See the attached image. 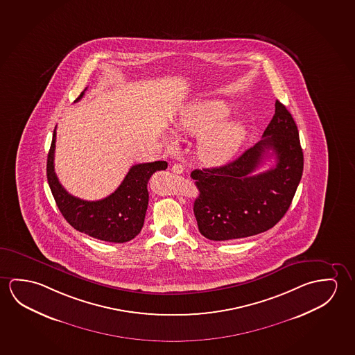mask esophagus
Instances as JSON below:
<instances>
[{
	"label": "esophagus",
	"instance_id": "34e87169",
	"mask_svg": "<svg viewBox=\"0 0 355 355\" xmlns=\"http://www.w3.org/2000/svg\"><path fill=\"white\" fill-rule=\"evenodd\" d=\"M171 170H173V173H175V174H182V173L185 171V168H184V165H181V164H174V165L171 166Z\"/></svg>",
	"mask_w": 355,
	"mask_h": 355
}]
</instances>
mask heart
Instances as JSON below:
<instances>
[{
    "instance_id": "1",
    "label": "heart",
    "mask_w": 355,
    "mask_h": 355,
    "mask_svg": "<svg viewBox=\"0 0 355 355\" xmlns=\"http://www.w3.org/2000/svg\"><path fill=\"white\" fill-rule=\"evenodd\" d=\"M228 114L230 110L222 102H192L175 119V133L198 138L197 155L202 163L223 165L236 155L247 135L245 125L239 121L220 123ZM166 144L175 148L176 141L170 138Z\"/></svg>"
}]
</instances>
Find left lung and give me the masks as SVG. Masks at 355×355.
I'll return each instance as SVG.
<instances>
[{"instance_id": "obj_1", "label": "left lung", "mask_w": 355, "mask_h": 355, "mask_svg": "<svg viewBox=\"0 0 355 355\" xmlns=\"http://www.w3.org/2000/svg\"><path fill=\"white\" fill-rule=\"evenodd\" d=\"M270 156L276 165L255 175ZM302 171L297 125L276 100L275 114L261 141L231 163L192 171L200 192L193 203L198 231L211 241H232L270 230L293 202Z\"/></svg>"}]
</instances>
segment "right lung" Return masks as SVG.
<instances>
[{
    "mask_svg": "<svg viewBox=\"0 0 355 355\" xmlns=\"http://www.w3.org/2000/svg\"><path fill=\"white\" fill-rule=\"evenodd\" d=\"M84 94L83 91L75 102L79 101ZM55 141L57 127L48 153L46 178L58 209L69 225L76 231L105 242H130L138 236L144 225L149 201L148 181L155 171L166 169L168 163L159 160L133 165L122 184L110 196L98 201H86L70 195L58 180L54 171Z\"/></svg>",
    "mask_w": 355,
    "mask_h": 355,
    "instance_id": "right-lung-1",
    "label": "right lung"
}]
</instances>
